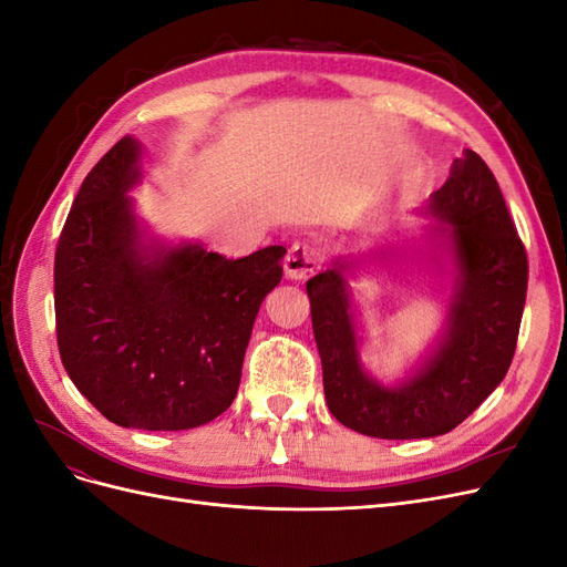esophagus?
Instances as JSON below:
<instances>
[{"label":"esophagus","instance_id":"obj_1","mask_svg":"<svg viewBox=\"0 0 567 567\" xmlns=\"http://www.w3.org/2000/svg\"><path fill=\"white\" fill-rule=\"evenodd\" d=\"M321 267V255L317 248H310L307 244H296L290 246L286 260H284V271L288 279L293 281H305L307 277Z\"/></svg>","mask_w":567,"mask_h":567}]
</instances>
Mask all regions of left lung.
I'll return each mask as SVG.
<instances>
[{"label": "left lung", "instance_id": "obj_1", "mask_svg": "<svg viewBox=\"0 0 567 567\" xmlns=\"http://www.w3.org/2000/svg\"><path fill=\"white\" fill-rule=\"evenodd\" d=\"M423 213L435 219L425 227L427 241L454 265L452 300L433 352L398 385L379 383L362 364L348 286L354 257H338L307 281L326 404L342 425L369 437L454 431L504 381L516 352L527 255L492 169L466 148Z\"/></svg>", "mask_w": 567, "mask_h": 567}]
</instances>
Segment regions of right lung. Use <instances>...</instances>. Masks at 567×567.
Masks as SVG:
<instances>
[{
  "label": "right lung",
  "mask_w": 567,
  "mask_h": 567,
  "mask_svg": "<svg viewBox=\"0 0 567 567\" xmlns=\"http://www.w3.org/2000/svg\"><path fill=\"white\" fill-rule=\"evenodd\" d=\"M142 144L123 136L84 177L54 260L61 362L109 421L188 431L227 411L284 246L227 260L151 238L127 194Z\"/></svg>",
  "instance_id": "add662e5"
}]
</instances>
